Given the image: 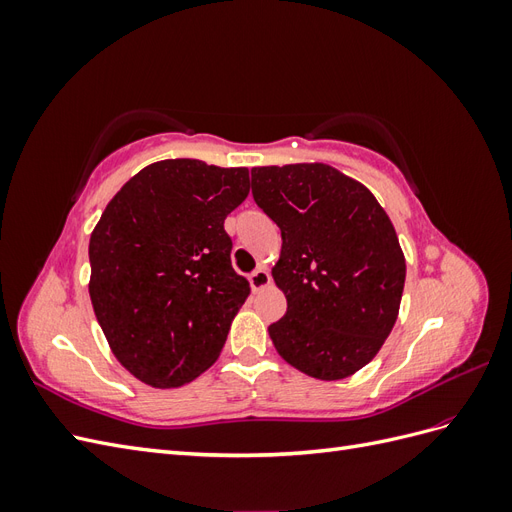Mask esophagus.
<instances>
[{
  "instance_id": "1",
  "label": "esophagus",
  "mask_w": 512,
  "mask_h": 512,
  "mask_svg": "<svg viewBox=\"0 0 512 512\" xmlns=\"http://www.w3.org/2000/svg\"><path fill=\"white\" fill-rule=\"evenodd\" d=\"M271 284V275L265 267H258L254 273H250V286L254 292L267 288Z\"/></svg>"
}]
</instances>
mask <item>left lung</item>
I'll use <instances>...</instances> for the list:
<instances>
[{"label": "left lung", "mask_w": 512, "mask_h": 512, "mask_svg": "<svg viewBox=\"0 0 512 512\" xmlns=\"http://www.w3.org/2000/svg\"><path fill=\"white\" fill-rule=\"evenodd\" d=\"M256 205L282 230L269 327L282 359L318 380L365 367L393 331L406 282L397 232L363 183L329 164L252 168Z\"/></svg>", "instance_id": "obj_1"}]
</instances>
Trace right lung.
I'll return each mask as SVG.
<instances>
[{
    "label": "right lung",
    "mask_w": 512,
    "mask_h": 512,
    "mask_svg": "<svg viewBox=\"0 0 512 512\" xmlns=\"http://www.w3.org/2000/svg\"><path fill=\"white\" fill-rule=\"evenodd\" d=\"M250 170L162 160L106 205L89 239V297L117 361L153 389L209 369L250 282L230 265L224 220Z\"/></svg>",
    "instance_id": "right-lung-1"
}]
</instances>
